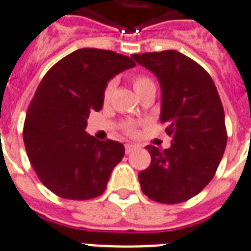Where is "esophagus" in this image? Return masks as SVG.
<instances>
[{
  "instance_id": "34e87169",
  "label": "esophagus",
  "mask_w": 251,
  "mask_h": 251,
  "mask_svg": "<svg viewBox=\"0 0 251 251\" xmlns=\"http://www.w3.org/2000/svg\"><path fill=\"white\" fill-rule=\"evenodd\" d=\"M133 150H136V146H133V144H126V153L132 152Z\"/></svg>"
}]
</instances>
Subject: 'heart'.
I'll return each mask as SVG.
<instances>
[{
  "label": "heart",
  "mask_w": 251,
  "mask_h": 251,
  "mask_svg": "<svg viewBox=\"0 0 251 251\" xmlns=\"http://www.w3.org/2000/svg\"><path fill=\"white\" fill-rule=\"evenodd\" d=\"M132 85L139 96H140L142 93L147 92V91H155V89H156L155 81H153L152 78L150 77L148 75H146V73H138V75L132 76ZM113 87H115L113 81H109V83H107L105 88H104L103 95L105 101L109 100V98H111ZM124 131H126V133H128V135H135V133H136V127H135V124H126V126H124Z\"/></svg>",
  "instance_id": "obj_1"
}]
</instances>
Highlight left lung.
<instances>
[{
	"label": "left lung",
	"instance_id": "8db88e82",
	"mask_svg": "<svg viewBox=\"0 0 251 251\" xmlns=\"http://www.w3.org/2000/svg\"><path fill=\"white\" fill-rule=\"evenodd\" d=\"M131 57L159 78L160 122L173 138L171 147L147 146L151 163L139 173L148 198L175 204L206 187L223 156L227 132L217 87L198 63L176 50L148 52Z\"/></svg>",
	"mask_w": 251,
	"mask_h": 251
}]
</instances>
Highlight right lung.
Instances as JSON below:
<instances>
[{"label":"right lung","instance_id":"1","mask_svg":"<svg viewBox=\"0 0 251 251\" xmlns=\"http://www.w3.org/2000/svg\"><path fill=\"white\" fill-rule=\"evenodd\" d=\"M131 67L128 56L83 48L54 64L38 84L24 123V144L38 179L57 197L87 201L105 191L124 146L87 135V119L103 108L108 81Z\"/></svg>","mask_w":251,"mask_h":251}]
</instances>
